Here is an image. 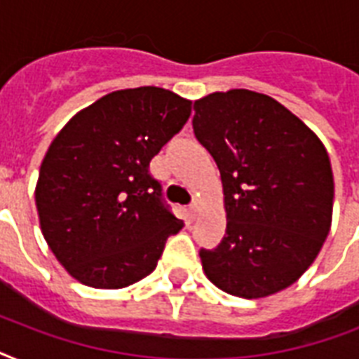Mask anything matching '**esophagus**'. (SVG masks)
<instances>
[{
	"label": "esophagus",
	"instance_id": "1",
	"mask_svg": "<svg viewBox=\"0 0 359 359\" xmlns=\"http://www.w3.org/2000/svg\"><path fill=\"white\" fill-rule=\"evenodd\" d=\"M190 218L191 219L197 218V203H191L190 205Z\"/></svg>",
	"mask_w": 359,
	"mask_h": 359
}]
</instances>
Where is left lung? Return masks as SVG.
<instances>
[{"label": "left lung", "mask_w": 359, "mask_h": 359, "mask_svg": "<svg viewBox=\"0 0 359 359\" xmlns=\"http://www.w3.org/2000/svg\"><path fill=\"white\" fill-rule=\"evenodd\" d=\"M194 109V132L218 165L227 214L222 244L199 251L203 270L233 296L276 294L311 266L332 227L326 147L262 93H210Z\"/></svg>", "instance_id": "1"}]
</instances>
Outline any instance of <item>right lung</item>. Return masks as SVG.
<instances>
[{
	"label": "right lung",
	"instance_id": "obj_1",
	"mask_svg": "<svg viewBox=\"0 0 359 359\" xmlns=\"http://www.w3.org/2000/svg\"><path fill=\"white\" fill-rule=\"evenodd\" d=\"M191 114L162 87L114 91L53 137L35 203L44 240L67 272L95 289H123L156 268L182 222L162 201L149 163Z\"/></svg>",
	"mask_w": 359,
	"mask_h": 359
}]
</instances>
